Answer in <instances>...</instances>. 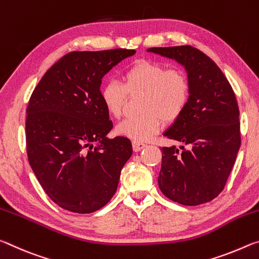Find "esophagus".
Here are the masks:
<instances>
[{"label":"esophagus","instance_id":"34e87169","mask_svg":"<svg viewBox=\"0 0 259 259\" xmlns=\"http://www.w3.org/2000/svg\"><path fill=\"white\" fill-rule=\"evenodd\" d=\"M133 147H134V151L135 152H139V151H142L143 148H145L146 147V144H144V143H142V142H133Z\"/></svg>","mask_w":259,"mask_h":259}]
</instances>
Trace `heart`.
Returning a JSON list of instances; mask_svg holds the SVG:
<instances>
[{"instance_id": "obj_1", "label": "heart", "mask_w": 259, "mask_h": 259, "mask_svg": "<svg viewBox=\"0 0 259 259\" xmlns=\"http://www.w3.org/2000/svg\"><path fill=\"white\" fill-rule=\"evenodd\" d=\"M142 93L143 113L128 117L116 126V133L135 142H145L160 130L162 122L171 123L182 115L190 100V83L182 69L168 68L152 60H138L124 69L122 82L111 78L100 89L107 112L120 117L128 94Z\"/></svg>"}]
</instances>
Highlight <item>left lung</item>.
<instances>
[{"label": "left lung", "instance_id": "left-lung-1", "mask_svg": "<svg viewBox=\"0 0 259 259\" xmlns=\"http://www.w3.org/2000/svg\"><path fill=\"white\" fill-rule=\"evenodd\" d=\"M185 67L187 107L163 134L187 145L162 147L157 177L166 198L184 205L202 204L224 190L241 145L239 106L230 82L216 64L191 46L150 48Z\"/></svg>", "mask_w": 259, "mask_h": 259}]
</instances>
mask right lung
Returning a JSON list of instances; mask_svg holds the SVG:
<instances>
[{
	"label": "right lung",
	"mask_w": 259,
	"mask_h": 259,
	"mask_svg": "<svg viewBox=\"0 0 259 259\" xmlns=\"http://www.w3.org/2000/svg\"><path fill=\"white\" fill-rule=\"evenodd\" d=\"M135 54L128 49L68 52L48 69L30 96L26 109L28 162L60 208L90 213L115 194L133 145L121 136L107 138L113 123L100 84L105 74Z\"/></svg>",
	"instance_id": "1"
}]
</instances>
